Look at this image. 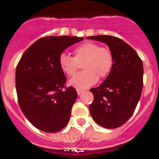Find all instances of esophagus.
I'll use <instances>...</instances> for the list:
<instances>
[{
  "label": "esophagus",
  "instance_id": "1",
  "mask_svg": "<svg viewBox=\"0 0 159 159\" xmlns=\"http://www.w3.org/2000/svg\"><path fill=\"white\" fill-rule=\"evenodd\" d=\"M84 90H81V89H77V93H78V95H80V94H81V93L84 92Z\"/></svg>",
  "mask_w": 159,
  "mask_h": 159
}]
</instances>
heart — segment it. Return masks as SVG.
<instances>
[{
	"mask_svg": "<svg viewBox=\"0 0 159 159\" xmlns=\"http://www.w3.org/2000/svg\"><path fill=\"white\" fill-rule=\"evenodd\" d=\"M74 57L65 53L59 56L61 69L68 76H73L82 64L83 70L69 81V84L78 89H85L94 85L100 78L110 74L114 65V56L108 48L100 47L95 43L84 42L74 49Z\"/></svg>",
	"mask_w": 159,
	"mask_h": 159,
	"instance_id": "obj_1",
	"label": "heart"
}]
</instances>
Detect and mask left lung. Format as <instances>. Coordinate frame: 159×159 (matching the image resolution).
Instances as JSON below:
<instances>
[{
  "instance_id": "1",
  "label": "left lung",
  "mask_w": 159,
  "mask_h": 159,
  "mask_svg": "<svg viewBox=\"0 0 159 159\" xmlns=\"http://www.w3.org/2000/svg\"><path fill=\"white\" fill-rule=\"evenodd\" d=\"M105 43L114 56V65L104 82L91 89L94 100L90 113L98 125L116 129L135 110L143 88V64L136 51L120 38L110 35L87 37Z\"/></svg>"
}]
</instances>
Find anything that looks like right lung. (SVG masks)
Here are the masks:
<instances>
[{"label": "right lung", "instance_id": "add662e5", "mask_svg": "<svg viewBox=\"0 0 159 159\" xmlns=\"http://www.w3.org/2000/svg\"><path fill=\"white\" fill-rule=\"evenodd\" d=\"M83 38L49 36L40 38L22 55L16 68V91L20 108L41 131L54 133L68 124L78 94L66 88L58 63L60 54Z\"/></svg>", "mask_w": 159, "mask_h": 159}]
</instances>
